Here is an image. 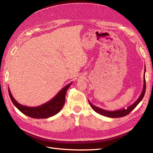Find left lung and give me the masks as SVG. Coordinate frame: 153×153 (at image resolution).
I'll list each match as a JSON object with an SVG mask.
<instances>
[{"label": "left lung", "instance_id": "obj_1", "mask_svg": "<svg viewBox=\"0 0 153 153\" xmlns=\"http://www.w3.org/2000/svg\"><path fill=\"white\" fill-rule=\"evenodd\" d=\"M145 73H146V66H145V69H144V75H143V87L142 93H141L139 98H138V100L135 101V102L133 104H132L131 105L129 106L128 107H127L126 109L123 108V109L114 110V111L106 110H103L102 108H100L98 107V106H96L93 105L89 100H88L89 101V105H91L92 108L96 112L98 113L101 115H104V116H106V117H111V118H117V117H122L124 116H126V115L129 114L134 108L136 107L137 105L142 101V100L143 98V96H144L145 92H146V79H145Z\"/></svg>", "mask_w": 153, "mask_h": 153}]
</instances>
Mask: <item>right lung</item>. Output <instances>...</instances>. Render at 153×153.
<instances>
[{"instance_id": "add662e5", "label": "right lung", "mask_w": 153, "mask_h": 153, "mask_svg": "<svg viewBox=\"0 0 153 153\" xmlns=\"http://www.w3.org/2000/svg\"><path fill=\"white\" fill-rule=\"evenodd\" d=\"M71 84L72 82L69 83V84L63 87L54 98L48 102L36 107H29L20 105L13 98L10 89H8V91L13 103L21 112L32 118L47 119L53 116L61 110L65 103V97L67 90Z\"/></svg>"}]
</instances>
